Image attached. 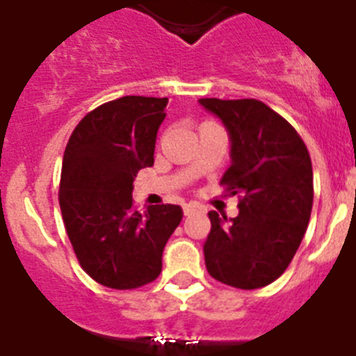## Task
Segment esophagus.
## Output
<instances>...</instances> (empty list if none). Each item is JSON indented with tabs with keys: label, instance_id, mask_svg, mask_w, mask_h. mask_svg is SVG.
<instances>
[{
	"label": "esophagus",
	"instance_id": "obj_1",
	"mask_svg": "<svg viewBox=\"0 0 356 356\" xmlns=\"http://www.w3.org/2000/svg\"><path fill=\"white\" fill-rule=\"evenodd\" d=\"M197 211H200V207L195 206V204H184V206H182V213H184L186 216H190V214L197 213Z\"/></svg>",
	"mask_w": 356,
	"mask_h": 356
}]
</instances>
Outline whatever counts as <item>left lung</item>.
I'll return each instance as SVG.
<instances>
[{
    "mask_svg": "<svg viewBox=\"0 0 356 356\" xmlns=\"http://www.w3.org/2000/svg\"><path fill=\"white\" fill-rule=\"evenodd\" d=\"M198 102L229 131L232 163L220 184L239 198L236 218L209 213L206 268L227 286L264 287L287 270L309 225L314 200L309 150L286 118L257 99Z\"/></svg>",
    "mask_w": 356,
    "mask_h": 356,
    "instance_id": "left-lung-1",
    "label": "left lung"
}]
</instances>
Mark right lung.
Instances as JSON below:
<instances>
[{
	"instance_id": "1",
	"label": "right lung",
	"mask_w": 356,
	"mask_h": 356,
	"mask_svg": "<svg viewBox=\"0 0 356 356\" xmlns=\"http://www.w3.org/2000/svg\"><path fill=\"white\" fill-rule=\"evenodd\" d=\"M168 99L126 95L81 118L65 147L60 209L79 266L101 286L136 289L161 273L163 248L182 220L172 204L138 211L133 181L154 165Z\"/></svg>"
}]
</instances>
